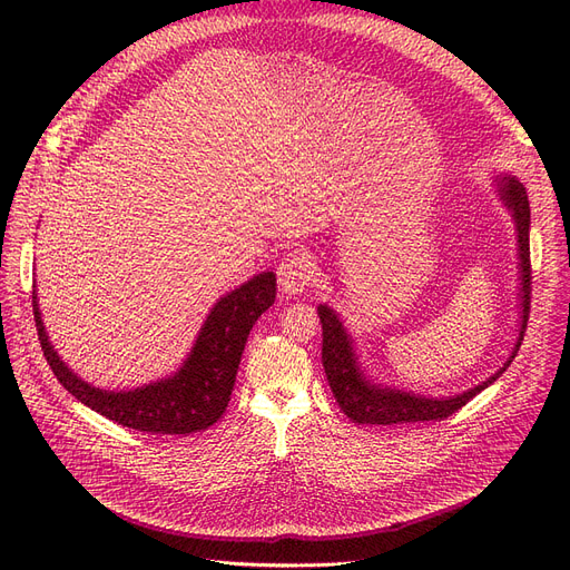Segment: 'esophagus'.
Segmentation results:
<instances>
[{
	"label": "esophagus",
	"mask_w": 570,
	"mask_h": 570,
	"mask_svg": "<svg viewBox=\"0 0 570 570\" xmlns=\"http://www.w3.org/2000/svg\"><path fill=\"white\" fill-rule=\"evenodd\" d=\"M312 277H314V263L305 252H291L286 258H282L277 267L279 288L288 295L307 291V286L312 284Z\"/></svg>",
	"instance_id": "obj_1"
}]
</instances>
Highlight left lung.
<instances>
[{
  "label": "left lung",
  "mask_w": 570,
  "mask_h": 570,
  "mask_svg": "<svg viewBox=\"0 0 570 570\" xmlns=\"http://www.w3.org/2000/svg\"><path fill=\"white\" fill-rule=\"evenodd\" d=\"M494 187L499 200L505 205L508 213L513 217L515 233H518V269H520V286H518V301H520V325H518V340L513 351L508 353L503 365L481 381L478 385L469 387L451 397H430L413 391H404L397 385H383L370 379L363 370L361 355L355 353L353 337L348 335L346 325L342 323L340 314L327 307L318 305V316L323 325V367L327 383L340 409L355 421L357 425H397V423H425V421H441L462 409L469 400L492 385L505 370L513 363L518 348L524 340L527 318H529V303H531V263H529V198L527 189L513 175H497Z\"/></svg>",
  "instance_id": "obj_1"
}]
</instances>
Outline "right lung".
<instances>
[{"mask_svg": "<svg viewBox=\"0 0 570 570\" xmlns=\"http://www.w3.org/2000/svg\"><path fill=\"white\" fill-rule=\"evenodd\" d=\"M275 273H261L222 295L203 321L179 370L131 391H106L82 381L50 344L37 288L32 291V305L46 361L57 381L76 400L106 415L108 421L138 432L191 434L215 425L224 415L249 331L258 316L275 303Z\"/></svg>", "mask_w": 570, "mask_h": 570, "instance_id": "1", "label": "right lung"}]
</instances>
